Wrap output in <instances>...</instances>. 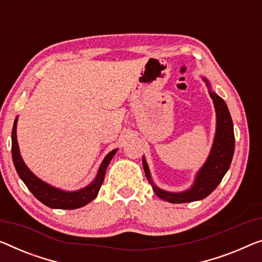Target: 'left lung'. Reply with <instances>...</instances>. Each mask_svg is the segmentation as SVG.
I'll return each instance as SVG.
<instances>
[{"instance_id": "left-lung-1", "label": "left lung", "mask_w": 262, "mask_h": 262, "mask_svg": "<svg viewBox=\"0 0 262 262\" xmlns=\"http://www.w3.org/2000/svg\"><path fill=\"white\" fill-rule=\"evenodd\" d=\"M204 81L209 89V95L213 100L214 107H215L216 132L208 159L195 175L193 186L189 189L180 193H171L159 188L151 180L146 159H144V156L142 158L144 173H146L147 180L153 187L155 194L162 200L170 202V204H185V202L202 200V199L208 196L221 182L225 174L227 173L233 159L235 143H234L233 121L231 114H229L228 107L220 96L210 91V84L206 77H204Z\"/></svg>"}]
</instances>
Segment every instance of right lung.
<instances>
[{"label": "right lung", "mask_w": 262, "mask_h": 262, "mask_svg": "<svg viewBox=\"0 0 262 262\" xmlns=\"http://www.w3.org/2000/svg\"><path fill=\"white\" fill-rule=\"evenodd\" d=\"M16 126L17 118L15 119L13 132H11V154H13V162L15 168L21 178V180L26 183L28 189L34 194V196L40 200L42 204L50 207V208L56 209H76L80 207H83L89 204L97 196V193L101 188V185L104 180V174L106 169L113 159V156L116 154L118 149L112 150L111 153L106 155L101 163L99 171H97L96 178L94 179L92 183H89L84 188L75 190V192H66V190L55 188V187L48 185V183L38 179L28 167L26 166L23 161L21 154H19V148L17 143L16 136Z\"/></svg>", "instance_id": "1"}]
</instances>
